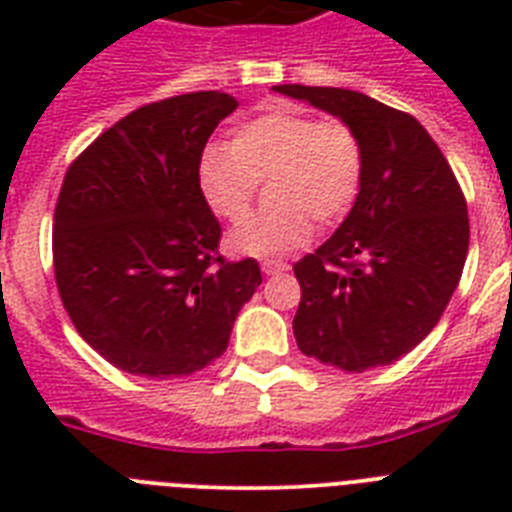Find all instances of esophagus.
<instances>
[{
  "label": "esophagus",
  "mask_w": 512,
  "mask_h": 512,
  "mask_svg": "<svg viewBox=\"0 0 512 512\" xmlns=\"http://www.w3.org/2000/svg\"><path fill=\"white\" fill-rule=\"evenodd\" d=\"M260 268H263L265 276H276V273L289 271V265L284 263V260H265V263L260 265Z\"/></svg>",
  "instance_id": "obj_1"
}]
</instances>
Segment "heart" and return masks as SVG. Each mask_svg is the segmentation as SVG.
<instances>
[{"mask_svg": "<svg viewBox=\"0 0 512 512\" xmlns=\"http://www.w3.org/2000/svg\"><path fill=\"white\" fill-rule=\"evenodd\" d=\"M276 207L249 217L228 236L233 255L268 257L303 247L313 220L335 225L356 204L364 183L361 140L340 119L319 122L295 108H273L236 130L231 146L212 143L196 167L207 207L223 220H241L271 180Z\"/></svg>", "mask_w": 512, "mask_h": 512, "instance_id": "heart-1", "label": "heart"}]
</instances>
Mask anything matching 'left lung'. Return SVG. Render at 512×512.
<instances>
[{
    "label": "left lung",
    "instance_id": "left-lung-1",
    "mask_svg": "<svg viewBox=\"0 0 512 512\" xmlns=\"http://www.w3.org/2000/svg\"><path fill=\"white\" fill-rule=\"evenodd\" d=\"M273 90L340 116L364 148L350 215L295 263L297 348L342 372L393 364L430 335L460 284L470 244L460 183L412 114L340 87Z\"/></svg>",
    "mask_w": 512,
    "mask_h": 512
}]
</instances>
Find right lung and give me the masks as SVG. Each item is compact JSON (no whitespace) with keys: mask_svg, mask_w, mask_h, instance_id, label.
Wrapping results in <instances>:
<instances>
[{"mask_svg":"<svg viewBox=\"0 0 512 512\" xmlns=\"http://www.w3.org/2000/svg\"><path fill=\"white\" fill-rule=\"evenodd\" d=\"M228 92L148 103L76 156L52 228L55 284L76 332L108 364L183 377L223 356L260 265L217 255L220 223L196 167L236 111Z\"/></svg>","mask_w":512,"mask_h":512,"instance_id":"obj_1","label":"right lung"}]
</instances>
